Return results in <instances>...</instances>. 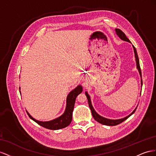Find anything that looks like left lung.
<instances>
[{
	"label": "left lung",
	"mask_w": 156,
	"mask_h": 156,
	"mask_svg": "<svg viewBox=\"0 0 156 156\" xmlns=\"http://www.w3.org/2000/svg\"><path fill=\"white\" fill-rule=\"evenodd\" d=\"M115 32H116L117 34L118 35V37L121 38L122 40H123V41H127V42H131L129 40L127 37L126 36L125 33H124L122 30H121L119 29H115ZM133 49H134V52H135V58H136V66H137V69L138 70H139V73L140 74V76L142 77V74H141V70H140V64H139V57H138V55H137V52H136V48H135L134 46H133ZM86 95L87 97V101H88V104H89V106H90V108L91 109V113H92V115L93 118H94L97 122H98L99 123H101V124H103V125H106V126H117L118 125V124L122 123L123 122L125 121V120H126L129 117H130L131 115L134 114V112H135V110L136 108H135V110L133 111V112L130 114L128 116L124 118H122V119H106V118H105L101 116V115H99V114H98L95 110L93 109V106H92V105H91V99H90V97L89 96V95L87 94V93L86 92Z\"/></svg>",
	"instance_id": "left-lung-1"
}]
</instances>
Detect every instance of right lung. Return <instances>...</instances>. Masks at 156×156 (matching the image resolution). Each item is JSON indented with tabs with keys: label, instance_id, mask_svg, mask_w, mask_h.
Listing matches in <instances>:
<instances>
[{
	"label": "right lung",
	"instance_id": "obj_1",
	"mask_svg": "<svg viewBox=\"0 0 156 156\" xmlns=\"http://www.w3.org/2000/svg\"><path fill=\"white\" fill-rule=\"evenodd\" d=\"M82 91V87L81 86H78L77 87H76L74 90L71 91L66 99V110L64 114L61 115L60 117L57 118L55 119L51 120L50 122H40L38 120L34 119L31 115L27 112L28 115L30 119H32L33 121L37 123L38 125L41 126L43 127H45L48 129L51 130H57L65 128L67 127L72 121L73 117V112L74 106V103L76 97L81 93Z\"/></svg>",
	"mask_w": 156,
	"mask_h": 156
}]
</instances>
